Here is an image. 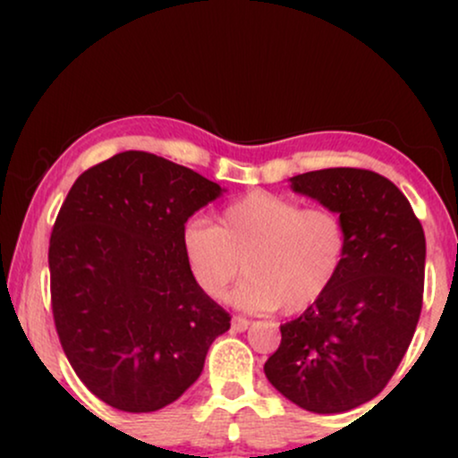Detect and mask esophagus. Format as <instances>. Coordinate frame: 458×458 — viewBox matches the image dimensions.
<instances>
[{
    "instance_id": "34e87169",
    "label": "esophagus",
    "mask_w": 458,
    "mask_h": 458,
    "mask_svg": "<svg viewBox=\"0 0 458 458\" xmlns=\"http://www.w3.org/2000/svg\"><path fill=\"white\" fill-rule=\"evenodd\" d=\"M247 327H250V318H245V317H234L233 318V329L234 331H245Z\"/></svg>"
}]
</instances>
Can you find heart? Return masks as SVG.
Instances as JSON below:
<instances>
[{"label": "heart", "instance_id": "heart-1", "mask_svg": "<svg viewBox=\"0 0 458 458\" xmlns=\"http://www.w3.org/2000/svg\"><path fill=\"white\" fill-rule=\"evenodd\" d=\"M193 280L211 299H224L239 276L233 301L251 312L280 308L306 312L338 280L349 230L327 207H308L269 191H247L225 204L217 225L189 219L181 234Z\"/></svg>", "mask_w": 458, "mask_h": 458}]
</instances>
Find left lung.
<instances>
[{
    "label": "left lung",
    "instance_id": "obj_1",
    "mask_svg": "<svg viewBox=\"0 0 458 458\" xmlns=\"http://www.w3.org/2000/svg\"><path fill=\"white\" fill-rule=\"evenodd\" d=\"M291 182L344 219L349 254L327 295L280 325L265 375L306 411L343 413L372 401L411 344L427 239L404 193L377 172L327 167Z\"/></svg>",
    "mask_w": 458,
    "mask_h": 458
}]
</instances>
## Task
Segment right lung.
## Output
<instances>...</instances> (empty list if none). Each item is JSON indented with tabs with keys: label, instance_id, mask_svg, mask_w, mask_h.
<instances>
[{
	"label": "right lung",
	"instance_id": "add662e5",
	"mask_svg": "<svg viewBox=\"0 0 458 458\" xmlns=\"http://www.w3.org/2000/svg\"><path fill=\"white\" fill-rule=\"evenodd\" d=\"M222 187L127 150L92 165L49 239L51 310L83 386L109 407L150 413L198 379L230 314L193 280L181 234Z\"/></svg>",
	"mask_w": 458,
	"mask_h": 458
}]
</instances>
